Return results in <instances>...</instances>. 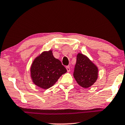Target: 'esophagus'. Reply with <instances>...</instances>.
<instances>
[{
  "mask_svg": "<svg viewBox=\"0 0 125 125\" xmlns=\"http://www.w3.org/2000/svg\"><path fill=\"white\" fill-rule=\"evenodd\" d=\"M66 69H67V72H70V67L67 66L66 67Z\"/></svg>",
  "mask_w": 125,
  "mask_h": 125,
  "instance_id": "obj_1",
  "label": "esophagus"
}]
</instances>
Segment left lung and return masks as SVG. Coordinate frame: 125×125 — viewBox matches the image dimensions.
<instances>
[{
  "label": "left lung",
  "mask_w": 125,
  "mask_h": 125,
  "mask_svg": "<svg viewBox=\"0 0 125 125\" xmlns=\"http://www.w3.org/2000/svg\"><path fill=\"white\" fill-rule=\"evenodd\" d=\"M73 76L80 86L84 88L90 87L97 79L98 69L87 57L78 53Z\"/></svg>",
  "instance_id": "obj_1"
}]
</instances>
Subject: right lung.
I'll list each match as a JSON object with an SVG mask.
<instances>
[{
  "label": "right lung",
  "mask_w": 125,
  "mask_h": 125,
  "mask_svg": "<svg viewBox=\"0 0 125 125\" xmlns=\"http://www.w3.org/2000/svg\"><path fill=\"white\" fill-rule=\"evenodd\" d=\"M31 72L34 83L47 89L52 87L67 70L59 59L54 58L52 51H49L42 53L34 59Z\"/></svg>",
  "instance_id": "right-lung-1"
}]
</instances>
